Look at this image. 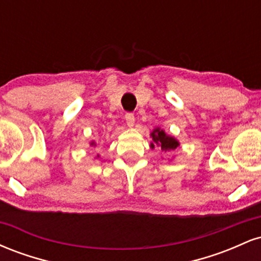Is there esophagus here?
I'll return each instance as SVG.
<instances>
[{"label":"esophagus","instance_id":"34e87169","mask_svg":"<svg viewBox=\"0 0 261 261\" xmlns=\"http://www.w3.org/2000/svg\"><path fill=\"white\" fill-rule=\"evenodd\" d=\"M125 119H126V124L128 127H133L135 125V116L133 113H127L126 115H125Z\"/></svg>","mask_w":261,"mask_h":261}]
</instances>
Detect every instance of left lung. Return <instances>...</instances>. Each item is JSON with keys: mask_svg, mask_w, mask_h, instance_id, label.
<instances>
[{"mask_svg": "<svg viewBox=\"0 0 261 261\" xmlns=\"http://www.w3.org/2000/svg\"><path fill=\"white\" fill-rule=\"evenodd\" d=\"M149 136H151L152 139L149 147L152 149L154 147H158L162 152H164V153H167V152H170V151H174V149H176L179 146H180L179 141L176 140L174 136L168 135L163 130V128L161 127L153 128V131H152Z\"/></svg>", "mask_w": 261, "mask_h": 261, "instance_id": "1", "label": "left lung"}]
</instances>
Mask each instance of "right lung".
<instances>
[{
  "mask_svg": "<svg viewBox=\"0 0 261 261\" xmlns=\"http://www.w3.org/2000/svg\"><path fill=\"white\" fill-rule=\"evenodd\" d=\"M89 145H91L92 147H95V146H97V145H95V142H94V141H91V142H89ZM97 157H99V154H98Z\"/></svg>",
  "mask_w": 261,
  "mask_h": 261,
  "instance_id": "obj_1",
  "label": "right lung"
}]
</instances>
